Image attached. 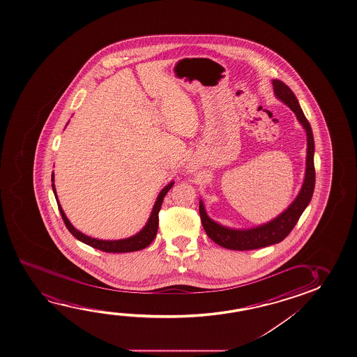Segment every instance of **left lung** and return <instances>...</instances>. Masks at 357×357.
Masks as SVG:
<instances>
[{
    "instance_id": "obj_1",
    "label": "left lung",
    "mask_w": 357,
    "mask_h": 357,
    "mask_svg": "<svg viewBox=\"0 0 357 357\" xmlns=\"http://www.w3.org/2000/svg\"><path fill=\"white\" fill-rule=\"evenodd\" d=\"M273 87L275 97L286 104L295 113L296 118L307 135L305 179L301 186L300 192L284 211L281 212L279 216L273 218L269 222L259 225L255 227L231 228L213 221L212 218H208L204 202L200 199L199 212L202 218V227L207 236L223 248L231 250H252L280 243L294 229L296 223L300 220L301 215L305 211V207L310 205L313 197L315 171L314 139L312 128L308 120L305 119V114L301 109L295 93L289 89V86H286L280 79H273Z\"/></svg>"
}]
</instances>
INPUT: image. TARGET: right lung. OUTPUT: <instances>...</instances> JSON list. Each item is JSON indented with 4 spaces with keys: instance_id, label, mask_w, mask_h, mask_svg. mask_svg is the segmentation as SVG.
I'll use <instances>...</instances> for the list:
<instances>
[{
    "instance_id": "add662e5",
    "label": "right lung",
    "mask_w": 357,
    "mask_h": 357,
    "mask_svg": "<svg viewBox=\"0 0 357 357\" xmlns=\"http://www.w3.org/2000/svg\"><path fill=\"white\" fill-rule=\"evenodd\" d=\"M52 192L56 199L57 206L61 213L62 220L66 225L68 231L73 233V236L75 238H77L78 241H81L82 243L87 244L89 247H93V248L99 249V250H103L107 253H129V252H136V250H141V249L149 247L152 241L155 239L157 231H158V212H160V206H162V202L165 199V194L169 192L172 186L174 185V181H172L171 183H168L167 185L160 190L158 197L155 199V205L152 207V211H151L150 218L147 220L144 228L136 233L131 237L124 238V239H116V241H105V239H98V238H92L84 234V233L79 232L78 229L73 227V223L68 221V216L65 215V212L62 210L61 205L57 199L56 189H55V184H54V172L52 174Z\"/></svg>"
}]
</instances>
